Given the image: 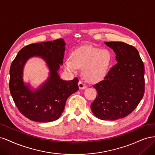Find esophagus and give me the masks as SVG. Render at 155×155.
I'll list each match as a JSON object with an SVG mask.
<instances>
[{
  "label": "esophagus",
  "instance_id": "esophagus-1",
  "mask_svg": "<svg viewBox=\"0 0 155 155\" xmlns=\"http://www.w3.org/2000/svg\"><path fill=\"white\" fill-rule=\"evenodd\" d=\"M78 86H79V88L80 89H85L87 87V85L81 80L79 81Z\"/></svg>",
  "mask_w": 155,
  "mask_h": 155
}]
</instances>
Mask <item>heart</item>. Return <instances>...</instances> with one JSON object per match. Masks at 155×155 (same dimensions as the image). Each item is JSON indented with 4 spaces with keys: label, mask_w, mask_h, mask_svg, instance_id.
<instances>
[{
    "label": "heart",
    "mask_w": 155,
    "mask_h": 155,
    "mask_svg": "<svg viewBox=\"0 0 155 155\" xmlns=\"http://www.w3.org/2000/svg\"><path fill=\"white\" fill-rule=\"evenodd\" d=\"M112 61V54L107 48L83 46L74 50L70 59H65L64 66L67 71L76 73L82 68L87 81L96 83L102 80L108 72Z\"/></svg>",
    "instance_id": "b5f03b06"
}]
</instances>
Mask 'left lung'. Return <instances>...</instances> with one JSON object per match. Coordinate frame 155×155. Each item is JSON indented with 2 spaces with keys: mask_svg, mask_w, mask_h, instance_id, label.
<instances>
[{
  "mask_svg": "<svg viewBox=\"0 0 155 155\" xmlns=\"http://www.w3.org/2000/svg\"><path fill=\"white\" fill-rule=\"evenodd\" d=\"M114 50L117 63L104 80L93 86L97 95L91 110L97 118L116 120L132 112L145 91L144 64L138 51L123 42H105Z\"/></svg>",
  "mask_w": 155,
  "mask_h": 155,
  "instance_id": "left-lung-1",
  "label": "left lung"
}]
</instances>
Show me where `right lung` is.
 <instances>
[{
	"mask_svg": "<svg viewBox=\"0 0 155 155\" xmlns=\"http://www.w3.org/2000/svg\"><path fill=\"white\" fill-rule=\"evenodd\" d=\"M65 43L63 39L25 46L13 61L10 69V91L22 114L37 122L58 120L64 110L67 99L78 89V79L64 81L58 73L63 64ZM33 56L43 57L50 70V76L38 90L31 91L22 80V70Z\"/></svg>",
	"mask_w": 155,
	"mask_h": 155,
	"instance_id": "obj_1",
	"label": "right lung"
}]
</instances>
